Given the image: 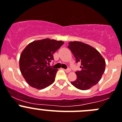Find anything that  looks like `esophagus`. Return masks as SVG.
Masks as SVG:
<instances>
[{"label": "esophagus", "mask_w": 122, "mask_h": 122, "mask_svg": "<svg viewBox=\"0 0 122 122\" xmlns=\"http://www.w3.org/2000/svg\"><path fill=\"white\" fill-rule=\"evenodd\" d=\"M63 70H64V71H65V72H66V73H68V72H70V71H71L70 68H67V69H63Z\"/></svg>", "instance_id": "esophagus-1"}]
</instances>
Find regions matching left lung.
I'll use <instances>...</instances> for the list:
<instances>
[{"mask_svg": "<svg viewBox=\"0 0 122 122\" xmlns=\"http://www.w3.org/2000/svg\"><path fill=\"white\" fill-rule=\"evenodd\" d=\"M68 47L75 56L76 63H81V70L76 72V80L71 83L77 89L87 90L101 79L106 68V62L95 48L79 41L68 43Z\"/></svg>", "mask_w": 122, "mask_h": 122, "instance_id": "8db88e82", "label": "left lung"}]
</instances>
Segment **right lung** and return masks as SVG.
<instances>
[{"label": "right lung", "mask_w": 122, "mask_h": 122, "mask_svg": "<svg viewBox=\"0 0 122 122\" xmlns=\"http://www.w3.org/2000/svg\"><path fill=\"white\" fill-rule=\"evenodd\" d=\"M63 43L62 41L47 38L34 41L23 51L20 57V69L30 86L42 89L54 83L58 70L47 65L54 60V53Z\"/></svg>", "instance_id": "1"}]
</instances>
